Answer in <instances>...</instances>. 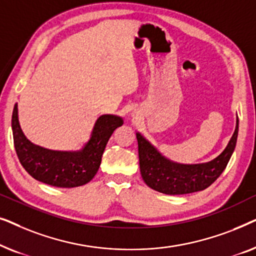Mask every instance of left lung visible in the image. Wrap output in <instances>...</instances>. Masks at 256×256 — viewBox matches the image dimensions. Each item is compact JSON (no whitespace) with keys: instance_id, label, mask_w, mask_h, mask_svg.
Returning a JSON list of instances; mask_svg holds the SVG:
<instances>
[{"instance_id":"obj_1","label":"left lung","mask_w":256,"mask_h":256,"mask_svg":"<svg viewBox=\"0 0 256 256\" xmlns=\"http://www.w3.org/2000/svg\"><path fill=\"white\" fill-rule=\"evenodd\" d=\"M239 120L236 130L224 152L210 162L183 164L174 162L152 144L141 132H136L138 143L140 171L144 183L152 190L166 194H186L205 190L218 178L236 149Z\"/></svg>"}]
</instances>
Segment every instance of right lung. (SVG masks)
Segmentation results:
<instances>
[{"label": "right lung", "instance_id": "obj_1", "mask_svg": "<svg viewBox=\"0 0 256 256\" xmlns=\"http://www.w3.org/2000/svg\"><path fill=\"white\" fill-rule=\"evenodd\" d=\"M124 124L118 115L104 114L96 118L90 138L78 150H51L34 144L26 138L18 120V104L12 110V129L18 160L26 172L42 183L57 188H76L93 180L101 164L108 140Z\"/></svg>", "mask_w": 256, "mask_h": 256}]
</instances>
